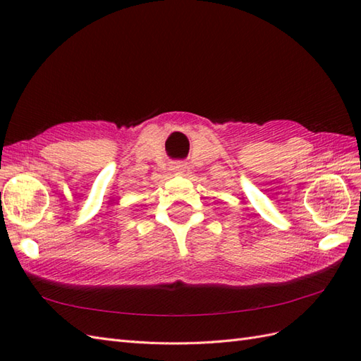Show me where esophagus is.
<instances>
[{
	"label": "esophagus",
	"mask_w": 361,
	"mask_h": 361,
	"mask_svg": "<svg viewBox=\"0 0 361 361\" xmlns=\"http://www.w3.org/2000/svg\"><path fill=\"white\" fill-rule=\"evenodd\" d=\"M185 169H186V166L183 164V163H175V164H172V172L176 173V175H181L183 172H185Z\"/></svg>",
	"instance_id": "34e87169"
}]
</instances>
